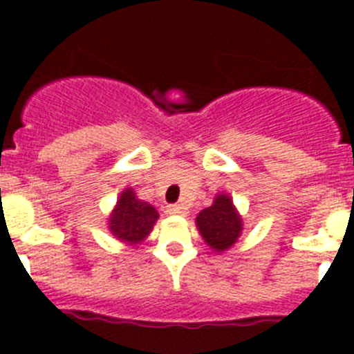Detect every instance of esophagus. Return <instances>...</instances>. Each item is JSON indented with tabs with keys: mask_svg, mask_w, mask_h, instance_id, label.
<instances>
[{
	"mask_svg": "<svg viewBox=\"0 0 354 354\" xmlns=\"http://www.w3.org/2000/svg\"><path fill=\"white\" fill-rule=\"evenodd\" d=\"M168 212H170V214L186 216L187 214V207H186V205H180V204H171V205H168Z\"/></svg>",
	"mask_w": 354,
	"mask_h": 354,
	"instance_id": "34e87169",
	"label": "esophagus"
}]
</instances>
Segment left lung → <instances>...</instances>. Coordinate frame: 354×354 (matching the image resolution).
Returning a JSON list of instances; mask_svg holds the SVG:
<instances>
[{"label": "left lung", "instance_id": "obj_1", "mask_svg": "<svg viewBox=\"0 0 354 354\" xmlns=\"http://www.w3.org/2000/svg\"><path fill=\"white\" fill-rule=\"evenodd\" d=\"M200 236L214 252H225L239 239L243 230V218L234 207L232 198L225 193L216 195L211 207L196 216Z\"/></svg>", "mask_w": 354, "mask_h": 354}]
</instances>
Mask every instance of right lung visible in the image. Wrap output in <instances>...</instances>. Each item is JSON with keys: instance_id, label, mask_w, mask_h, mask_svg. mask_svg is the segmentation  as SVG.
<instances>
[{"instance_id": "1", "label": "right lung", "mask_w": 354, "mask_h": 354, "mask_svg": "<svg viewBox=\"0 0 354 354\" xmlns=\"http://www.w3.org/2000/svg\"><path fill=\"white\" fill-rule=\"evenodd\" d=\"M159 214L149 202H143L127 187L120 193L113 212L109 214V232L127 245H138L150 234Z\"/></svg>"}]
</instances>
